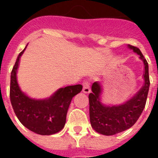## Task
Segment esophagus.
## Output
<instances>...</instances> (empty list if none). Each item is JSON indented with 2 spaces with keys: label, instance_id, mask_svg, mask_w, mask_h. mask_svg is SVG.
<instances>
[{
  "label": "esophagus",
  "instance_id": "obj_1",
  "mask_svg": "<svg viewBox=\"0 0 158 158\" xmlns=\"http://www.w3.org/2000/svg\"><path fill=\"white\" fill-rule=\"evenodd\" d=\"M84 93H89L91 89H90V86H89V82L88 81H85L83 82V89H82Z\"/></svg>",
  "mask_w": 158,
  "mask_h": 158
}]
</instances>
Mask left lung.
Returning <instances> with one entry per match:
<instances>
[{"mask_svg":"<svg viewBox=\"0 0 158 158\" xmlns=\"http://www.w3.org/2000/svg\"><path fill=\"white\" fill-rule=\"evenodd\" d=\"M127 47L139 55L144 64V85L135 96L122 104H105L101 101L102 85L96 81L89 95V116L92 127L104 135H114L129 129L137 122L146 105L150 89L149 65L138 47L128 44Z\"/></svg>","mask_w":158,"mask_h":158,"instance_id":"8db88e82","label":"left lung"}]
</instances>
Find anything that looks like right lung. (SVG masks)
I'll return each mask as SVG.
<instances>
[{"instance_id":"add662e5","label":"right lung","mask_w":158,"mask_h":158,"mask_svg":"<svg viewBox=\"0 0 158 158\" xmlns=\"http://www.w3.org/2000/svg\"><path fill=\"white\" fill-rule=\"evenodd\" d=\"M26 47L18 55L11 73V104L18 119L25 127L38 135H54L65 126L71 100L81 91L82 85L61 88L49 98L35 99L29 96L21 90L16 77L19 59Z\"/></svg>"}]
</instances>
